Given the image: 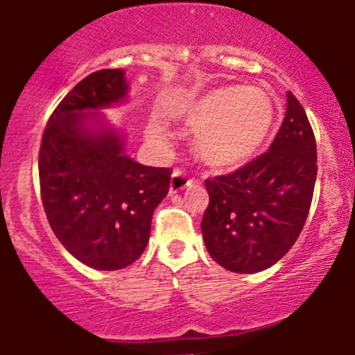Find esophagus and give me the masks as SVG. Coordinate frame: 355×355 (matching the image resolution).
<instances>
[{"mask_svg":"<svg viewBox=\"0 0 355 355\" xmlns=\"http://www.w3.org/2000/svg\"><path fill=\"white\" fill-rule=\"evenodd\" d=\"M193 184V178L182 170H175L171 175V184H170V193H178V191L185 189L187 185Z\"/></svg>","mask_w":355,"mask_h":355,"instance_id":"1","label":"esophagus"}]
</instances>
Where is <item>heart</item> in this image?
Instances as JSON below:
<instances>
[{
	"mask_svg": "<svg viewBox=\"0 0 355 355\" xmlns=\"http://www.w3.org/2000/svg\"><path fill=\"white\" fill-rule=\"evenodd\" d=\"M178 114L196 127L194 146L214 168H239L254 157L269 138L276 118L272 98L254 86H221L184 98ZM152 139H164L157 122L148 125Z\"/></svg>",
	"mask_w": 355,
	"mask_h": 355,
	"instance_id": "heart-1",
	"label": "heart"
}]
</instances>
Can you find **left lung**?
Returning <instances> with one entry per match:
<instances>
[{"instance_id": "left-lung-1", "label": "left lung", "mask_w": 355, "mask_h": 355, "mask_svg": "<svg viewBox=\"0 0 355 355\" xmlns=\"http://www.w3.org/2000/svg\"><path fill=\"white\" fill-rule=\"evenodd\" d=\"M317 180V141L304 107L286 94L270 148L228 175L207 178V251L226 270L253 274L285 257L304 228Z\"/></svg>"}]
</instances>
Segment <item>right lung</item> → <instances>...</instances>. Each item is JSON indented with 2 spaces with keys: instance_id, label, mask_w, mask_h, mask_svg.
I'll return each mask as SVG.
<instances>
[{
  "instance_id": "add662e5",
  "label": "right lung",
  "mask_w": 355,
  "mask_h": 355,
  "mask_svg": "<svg viewBox=\"0 0 355 355\" xmlns=\"http://www.w3.org/2000/svg\"><path fill=\"white\" fill-rule=\"evenodd\" d=\"M125 95L122 69L86 76L53 111L38 152L40 196L54 235L98 270L123 269L141 257L152 214L170 191V168L132 161L116 130L88 125L98 114L83 111L110 107Z\"/></svg>"
}]
</instances>
